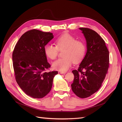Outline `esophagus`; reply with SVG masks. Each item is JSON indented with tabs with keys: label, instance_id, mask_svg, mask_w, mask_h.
Instances as JSON below:
<instances>
[{
	"label": "esophagus",
	"instance_id": "1",
	"mask_svg": "<svg viewBox=\"0 0 122 122\" xmlns=\"http://www.w3.org/2000/svg\"><path fill=\"white\" fill-rule=\"evenodd\" d=\"M66 73V72H60V71L58 72V74H65Z\"/></svg>",
	"mask_w": 122,
	"mask_h": 122
}]
</instances>
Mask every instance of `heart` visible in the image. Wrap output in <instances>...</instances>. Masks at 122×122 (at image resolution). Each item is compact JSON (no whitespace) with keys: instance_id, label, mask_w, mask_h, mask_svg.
<instances>
[{"instance_id":"obj_1","label":"heart","mask_w":122,"mask_h":122,"mask_svg":"<svg viewBox=\"0 0 122 122\" xmlns=\"http://www.w3.org/2000/svg\"><path fill=\"white\" fill-rule=\"evenodd\" d=\"M56 46L47 44L44 47V52L46 56L51 60L56 58L59 50H63L64 58L58 59L52 64V68L62 72H66L74 63L80 62L84 58L86 53L85 43L76 38L69 33H65L56 40Z\"/></svg>"}]
</instances>
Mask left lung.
<instances>
[{
    "mask_svg": "<svg viewBox=\"0 0 122 122\" xmlns=\"http://www.w3.org/2000/svg\"><path fill=\"white\" fill-rule=\"evenodd\" d=\"M86 42L87 51L77 70L72 71V89L77 97L84 98L98 91L109 68V51L104 41L94 30L80 28Z\"/></svg>",
    "mask_w": 122,
    "mask_h": 122,
    "instance_id": "left-lung-1",
    "label": "left lung"
}]
</instances>
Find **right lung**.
Returning <instances> with one entry per match:
<instances>
[{
    "label": "right lung",
    "mask_w": 122,
    "mask_h": 122,
    "mask_svg": "<svg viewBox=\"0 0 122 122\" xmlns=\"http://www.w3.org/2000/svg\"><path fill=\"white\" fill-rule=\"evenodd\" d=\"M53 37L49 32L29 30L21 36L13 52L16 81L23 92L34 98H42L50 92L58 74L44 72L50 67L44 47Z\"/></svg>",
    "instance_id": "add662e5"
}]
</instances>
